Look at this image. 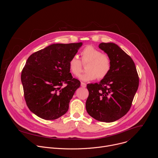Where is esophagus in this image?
I'll return each mask as SVG.
<instances>
[{
	"instance_id": "obj_1",
	"label": "esophagus",
	"mask_w": 158,
	"mask_h": 158,
	"mask_svg": "<svg viewBox=\"0 0 158 158\" xmlns=\"http://www.w3.org/2000/svg\"><path fill=\"white\" fill-rule=\"evenodd\" d=\"M81 85L82 87H86V84L82 82L81 83Z\"/></svg>"
}]
</instances>
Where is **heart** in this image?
Returning a JSON list of instances; mask_svg holds the SVG:
<instances>
[{
    "instance_id": "obj_1",
    "label": "heart",
    "mask_w": 158,
    "mask_h": 158,
    "mask_svg": "<svg viewBox=\"0 0 158 158\" xmlns=\"http://www.w3.org/2000/svg\"><path fill=\"white\" fill-rule=\"evenodd\" d=\"M81 54L82 63L77 56L73 57L69 62V68L72 74L79 75L82 70L83 63L87 64V71L79 76L82 81H93L96 77L101 80L108 75L111 69V60L107 54L102 53L101 51L90 45L82 50Z\"/></svg>"
}]
</instances>
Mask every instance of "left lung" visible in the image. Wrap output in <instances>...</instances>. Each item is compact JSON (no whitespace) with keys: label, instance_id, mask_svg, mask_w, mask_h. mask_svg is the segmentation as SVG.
I'll use <instances>...</instances> for the list:
<instances>
[{"label":"left lung","instance_id":"left-lung-1","mask_svg":"<svg viewBox=\"0 0 158 158\" xmlns=\"http://www.w3.org/2000/svg\"><path fill=\"white\" fill-rule=\"evenodd\" d=\"M99 48L109 56L111 69L98 84L87 85L85 108L95 119L111 123L129 110L139 86V76L133 60L118 45L102 42Z\"/></svg>","mask_w":158,"mask_h":158}]
</instances>
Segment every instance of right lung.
I'll use <instances>...</instances> for the list:
<instances>
[{"mask_svg": "<svg viewBox=\"0 0 158 158\" xmlns=\"http://www.w3.org/2000/svg\"><path fill=\"white\" fill-rule=\"evenodd\" d=\"M82 45L51 44L27 59L21 81L27 106L38 117L54 120L68 110L69 102L81 84L70 73L69 62Z\"/></svg>", "mask_w": 158, "mask_h": 158, "instance_id": "1", "label": "right lung"}]
</instances>
